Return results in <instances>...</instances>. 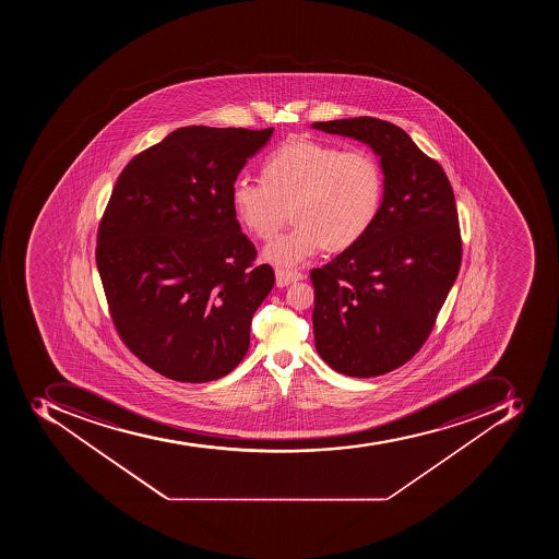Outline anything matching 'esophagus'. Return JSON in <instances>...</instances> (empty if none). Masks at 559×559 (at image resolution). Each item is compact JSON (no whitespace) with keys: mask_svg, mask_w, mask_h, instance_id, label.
I'll return each instance as SVG.
<instances>
[{"mask_svg":"<svg viewBox=\"0 0 559 559\" xmlns=\"http://www.w3.org/2000/svg\"><path fill=\"white\" fill-rule=\"evenodd\" d=\"M306 274L300 273V271H290V269H276V285L277 286H288L292 283L299 282V280H304Z\"/></svg>","mask_w":559,"mask_h":559,"instance_id":"esophagus-1","label":"esophagus"}]
</instances>
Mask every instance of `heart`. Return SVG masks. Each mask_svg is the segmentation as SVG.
Instances as JSON below:
<instances>
[{"instance_id": "b5f03b06", "label": "heart", "mask_w": 559, "mask_h": 559, "mask_svg": "<svg viewBox=\"0 0 559 559\" xmlns=\"http://www.w3.org/2000/svg\"><path fill=\"white\" fill-rule=\"evenodd\" d=\"M262 171L264 180L234 181L230 203L238 221L264 241L280 233L292 210L294 229L264 250V259L280 267L302 264L325 247L352 248L383 206V167L369 150L297 138L269 155Z\"/></svg>"}]
</instances>
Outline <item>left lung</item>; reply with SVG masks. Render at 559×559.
Here are the masks:
<instances>
[{"mask_svg": "<svg viewBox=\"0 0 559 559\" xmlns=\"http://www.w3.org/2000/svg\"><path fill=\"white\" fill-rule=\"evenodd\" d=\"M312 128L364 141L384 173L372 229L311 271L317 352L344 376L386 374L421 349L456 282L462 234L453 187L395 123L355 117Z\"/></svg>", "mask_w": 559, "mask_h": 559, "instance_id": "obj_1", "label": "left lung"}]
</instances>
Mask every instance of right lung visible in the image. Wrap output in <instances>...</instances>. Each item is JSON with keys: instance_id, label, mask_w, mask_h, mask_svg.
<instances>
[{"instance_id": "obj_1", "label": "right lung", "mask_w": 559, "mask_h": 559, "mask_svg": "<svg viewBox=\"0 0 559 559\" xmlns=\"http://www.w3.org/2000/svg\"><path fill=\"white\" fill-rule=\"evenodd\" d=\"M274 129L189 126L123 167L97 229L117 334L164 378L207 383L238 367L271 265L236 221L230 189Z\"/></svg>"}]
</instances>
